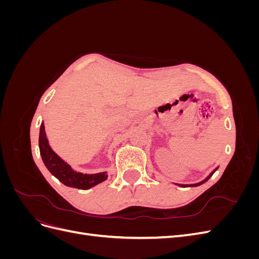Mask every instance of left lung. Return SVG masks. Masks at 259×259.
<instances>
[{"label":"left lung","mask_w":259,"mask_h":259,"mask_svg":"<svg viewBox=\"0 0 259 259\" xmlns=\"http://www.w3.org/2000/svg\"><path fill=\"white\" fill-rule=\"evenodd\" d=\"M216 169H217V168H216ZM216 169H215V170H216ZM215 170L211 171V173L209 174V176H207V177H206L204 180H203V182H201V183H198V184H194V185H190L189 187H195V186H200V185H202V184H204L205 182H207V180L210 178V176L215 173ZM178 186H180V187H188V185H178Z\"/></svg>","instance_id":"8db88e82"}]
</instances>
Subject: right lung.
I'll return each instance as SVG.
<instances>
[{
	"label": "right lung",
	"instance_id": "add662e5",
	"mask_svg": "<svg viewBox=\"0 0 259 259\" xmlns=\"http://www.w3.org/2000/svg\"><path fill=\"white\" fill-rule=\"evenodd\" d=\"M38 147H40V153L45 166L48 167V169L59 182L68 187L77 188V189L83 190L90 189V188L103 183L108 177L106 171L98 174H82L73 170L69 164L60 159L52 150V148L49 145V140L46 138L44 123L41 124L40 127Z\"/></svg>",
	"mask_w": 259,
	"mask_h": 259
}]
</instances>
